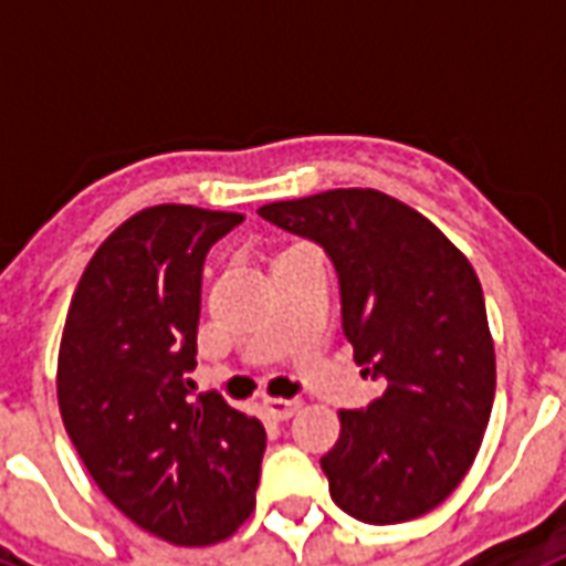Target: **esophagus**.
Here are the masks:
<instances>
[{
    "label": "esophagus",
    "mask_w": 566,
    "mask_h": 566,
    "mask_svg": "<svg viewBox=\"0 0 566 566\" xmlns=\"http://www.w3.org/2000/svg\"><path fill=\"white\" fill-rule=\"evenodd\" d=\"M300 406H303L300 400H284V397H266V400H263V409H266L275 421H287L291 416H296Z\"/></svg>",
    "instance_id": "34e87169"
}]
</instances>
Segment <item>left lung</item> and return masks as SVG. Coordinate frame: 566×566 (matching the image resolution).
Wrapping results in <instances>:
<instances>
[{
  "label": "left lung",
  "mask_w": 566,
  "mask_h": 566,
  "mask_svg": "<svg viewBox=\"0 0 566 566\" xmlns=\"http://www.w3.org/2000/svg\"><path fill=\"white\" fill-rule=\"evenodd\" d=\"M258 214L324 248L357 367L385 381L367 409L339 412V442L321 458L331 497L357 522H412L461 485L494 403V343L470 260L379 190H327Z\"/></svg>",
  "instance_id": "obj_1"
}]
</instances>
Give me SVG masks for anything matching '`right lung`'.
<instances>
[{
  "instance_id": "add662e5",
  "label": "right lung",
  "mask_w": 566,
  "mask_h": 566,
  "mask_svg": "<svg viewBox=\"0 0 566 566\" xmlns=\"http://www.w3.org/2000/svg\"><path fill=\"white\" fill-rule=\"evenodd\" d=\"M245 221L154 206L117 227L81 275L56 397L72 446L117 510L175 546L227 539L254 510L266 430L218 394L190 397L202 263Z\"/></svg>"
}]
</instances>
